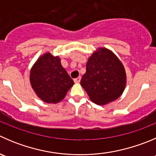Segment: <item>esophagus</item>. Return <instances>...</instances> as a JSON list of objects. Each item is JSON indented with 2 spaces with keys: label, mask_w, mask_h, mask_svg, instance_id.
Instances as JSON below:
<instances>
[{
  "label": "esophagus",
  "mask_w": 156,
  "mask_h": 156,
  "mask_svg": "<svg viewBox=\"0 0 156 156\" xmlns=\"http://www.w3.org/2000/svg\"><path fill=\"white\" fill-rule=\"evenodd\" d=\"M81 76L78 77V78H76L74 79V81H75V83H79L80 81H81Z\"/></svg>",
  "instance_id": "34e87169"
}]
</instances>
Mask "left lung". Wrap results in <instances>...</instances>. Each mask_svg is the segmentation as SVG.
<instances>
[{"label":"left lung","instance_id":"1","mask_svg":"<svg viewBox=\"0 0 156 156\" xmlns=\"http://www.w3.org/2000/svg\"><path fill=\"white\" fill-rule=\"evenodd\" d=\"M126 75L123 64L110 50L99 48L88 58L81 85L90 101L104 105L116 100L126 87Z\"/></svg>","mask_w":156,"mask_h":156}]
</instances>
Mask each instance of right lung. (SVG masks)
<instances>
[{
    "label": "right lung",
    "instance_id": "1",
    "mask_svg": "<svg viewBox=\"0 0 156 156\" xmlns=\"http://www.w3.org/2000/svg\"><path fill=\"white\" fill-rule=\"evenodd\" d=\"M30 80L36 95L49 104L61 101L74 84L73 80L62 66L59 57L49 52L42 55L33 65Z\"/></svg>",
    "mask_w": 156,
    "mask_h": 156
}]
</instances>
